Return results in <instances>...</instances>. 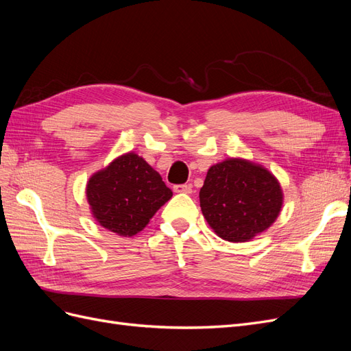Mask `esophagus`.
<instances>
[{
    "label": "esophagus",
    "instance_id": "esophagus-1",
    "mask_svg": "<svg viewBox=\"0 0 351 351\" xmlns=\"http://www.w3.org/2000/svg\"><path fill=\"white\" fill-rule=\"evenodd\" d=\"M176 193H192V186L190 184H176L173 187Z\"/></svg>",
    "mask_w": 351,
    "mask_h": 351
}]
</instances>
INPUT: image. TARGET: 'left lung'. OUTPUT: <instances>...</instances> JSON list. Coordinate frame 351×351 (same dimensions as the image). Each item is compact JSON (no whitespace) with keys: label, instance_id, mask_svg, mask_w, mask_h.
Instances as JSON below:
<instances>
[{"label":"left lung","instance_id":"1","mask_svg":"<svg viewBox=\"0 0 351 351\" xmlns=\"http://www.w3.org/2000/svg\"><path fill=\"white\" fill-rule=\"evenodd\" d=\"M199 199L208 224L227 241H249L277 219L282 206L277 178L244 159L212 165Z\"/></svg>","mask_w":351,"mask_h":351}]
</instances>
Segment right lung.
I'll use <instances>...</instances> for the list:
<instances>
[{
    "instance_id": "right-lung-1",
    "label": "right lung",
    "mask_w": 351,
    "mask_h": 351,
    "mask_svg": "<svg viewBox=\"0 0 351 351\" xmlns=\"http://www.w3.org/2000/svg\"><path fill=\"white\" fill-rule=\"evenodd\" d=\"M86 196L102 227L130 237L146 227L173 192L143 158L127 154L90 177Z\"/></svg>"
}]
</instances>
